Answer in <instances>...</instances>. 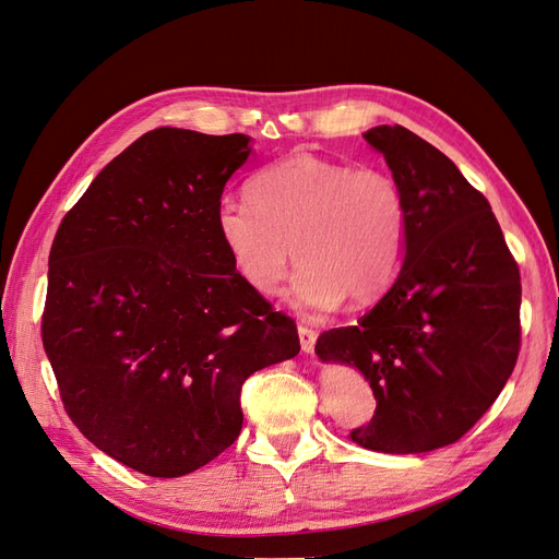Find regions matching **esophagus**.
I'll use <instances>...</instances> for the list:
<instances>
[{
    "instance_id": "34e87169",
    "label": "esophagus",
    "mask_w": 559,
    "mask_h": 559,
    "mask_svg": "<svg viewBox=\"0 0 559 559\" xmlns=\"http://www.w3.org/2000/svg\"><path fill=\"white\" fill-rule=\"evenodd\" d=\"M297 332H299V343H301V349H304V353L311 355L313 349H316V341H318V334L313 332V329H308V326H299Z\"/></svg>"
}]
</instances>
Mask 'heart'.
Segmentation results:
<instances>
[{
    "label": "heart",
    "mask_w": 559,
    "mask_h": 559,
    "mask_svg": "<svg viewBox=\"0 0 559 559\" xmlns=\"http://www.w3.org/2000/svg\"><path fill=\"white\" fill-rule=\"evenodd\" d=\"M214 230L237 276L262 297L278 290L295 253L301 266L287 299L304 313H326L394 283L407 212L391 175L293 152L251 177L248 200L223 198Z\"/></svg>",
    "instance_id": "b5f03b06"
}]
</instances>
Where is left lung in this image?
Returning a JSON list of instances; mask_svg holds the SVG:
<instances>
[{
  "mask_svg": "<svg viewBox=\"0 0 559 559\" xmlns=\"http://www.w3.org/2000/svg\"><path fill=\"white\" fill-rule=\"evenodd\" d=\"M364 140L401 186L405 255L394 285L357 324L329 329L324 364L361 370L378 401L349 440L382 453L453 444L500 396L521 349V274L488 200L405 127Z\"/></svg>",
  "mask_w": 559,
  "mask_h": 559,
  "instance_id": "1",
  "label": "left lung"
}]
</instances>
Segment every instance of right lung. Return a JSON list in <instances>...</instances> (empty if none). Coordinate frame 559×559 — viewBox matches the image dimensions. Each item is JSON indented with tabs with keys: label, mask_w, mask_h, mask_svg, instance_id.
I'll use <instances>...</instances> for the list:
<instances>
[{
	"label": "right lung",
	"mask_w": 559,
	"mask_h": 559,
	"mask_svg": "<svg viewBox=\"0 0 559 559\" xmlns=\"http://www.w3.org/2000/svg\"><path fill=\"white\" fill-rule=\"evenodd\" d=\"M243 133L154 129L61 221L40 334L71 421L150 477H183L243 424L241 384L299 353L295 322L233 269L214 230Z\"/></svg>",
	"instance_id": "right-lung-1"
}]
</instances>
